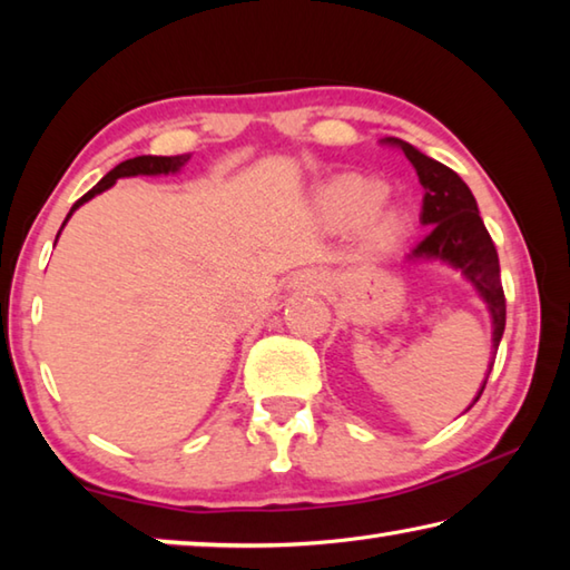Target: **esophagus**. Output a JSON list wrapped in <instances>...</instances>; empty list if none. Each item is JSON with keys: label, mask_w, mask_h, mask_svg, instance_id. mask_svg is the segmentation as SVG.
<instances>
[{"label": "esophagus", "mask_w": 570, "mask_h": 570, "mask_svg": "<svg viewBox=\"0 0 570 570\" xmlns=\"http://www.w3.org/2000/svg\"><path fill=\"white\" fill-rule=\"evenodd\" d=\"M298 282H302V286H308V288H314V292H316V288H324L326 278H324L322 272H314V268H312V272H304Z\"/></svg>", "instance_id": "1"}]
</instances>
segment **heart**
Instances as JSON below:
<instances>
[{
  "label": "heart",
  "instance_id": "1",
  "mask_svg": "<svg viewBox=\"0 0 570 570\" xmlns=\"http://www.w3.org/2000/svg\"><path fill=\"white\" fill-rule=\"evenodd\" d=\"M382 196L384 190L380 183L374 180H364V178L336 180L330 188L322 190L320 216L330 228H354L364 224V220L377 210ZM402 226H404V218L400 210H384V214L372 218L366 240H370V246L374 248L387 246L392 238L400 236Z\"/></svg>",
  "mask_w": 570,
  "mask_h": 570
}]
</instances>
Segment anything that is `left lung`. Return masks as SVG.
Here are the masks:
<instances>
[{"label": "left lung", "mask_w": 570, "mask_h": 570, "mask_svg": "<svg viewBox=\"0 0 570 570\" xmlns=\"http://www.w3.org/2000/svg\"><path fill=\"white\" fill-rule=\"evenodd\" d=\"M380 142L402 150L424 186L420 220L430 226V234L412 248L410 258H440V262L460 268L475 284L480 296L485 298L490 316H493V346L498 352L505 330V294L503 284H500L498 250L478 214L475 196L455 170L442 166L435 158H428L410 142L400 138H382ZM490 370H493V362H490ZM485 384L480 387L475 402L480 400Z\"/></svg>", "instance_id": "left-lung-1"}]
</instances>
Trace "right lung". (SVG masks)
<instances>
[{
    "mask_svg": "<svg viewBox=\"0 0 570 570\" xmlns=\"http://www.w3.org/2000/svg\"><path fill=\"white\" fill-rule=\"evenodd\" d=\"M188 153L186 156H138V158H130L120 163V166H115L108 176H105L98 186H95L92 190L85 193V196L77 200V204L70 208V214H67V218H70L75 214V208H80L85 200H90L92 196H98V193H102L105 188H110L115 180L118 178H128V176H160V173H176L178 168H183L188 163ZM65 218V224H67ZM62 224V226H65ZM62 230V228H60ZM60 236V234H57Z\"/></svg>",
    "mask_w": 570,
    "mask_h": 570,
    "instance_id": "right-lung-1",
    "label": "right lung"
}]
</instances>
